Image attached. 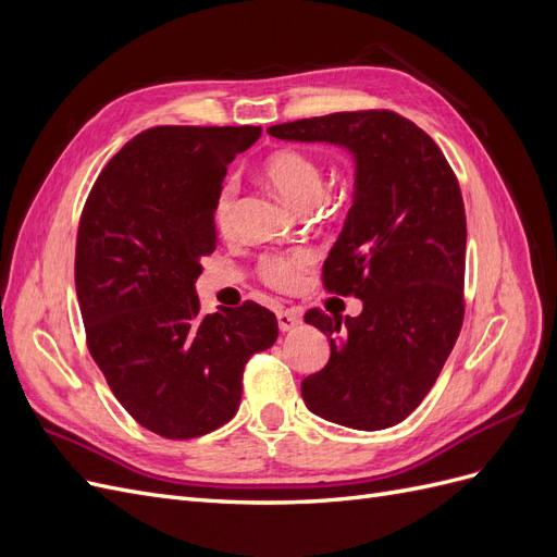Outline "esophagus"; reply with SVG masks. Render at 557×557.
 <instances>
[{
  "label": "esophagus",
  "instance_id": "34e87169",
  "mask_svg": "<svg viewBox=\"0 0 557 557\" xmlns=\"http://www.w3.org/2000/svg\"><path fill=\"white\" fill-rule=\"evenodd\" d=\"M276 318H278V327L283 332H290L293 327H297L301 323V311L299 309H278L276 311Z\"/></svg>",
  "mask_w": 557,
  "mask_h": 557
}]
</instances>
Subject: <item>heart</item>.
<instances>
[{
  "mask_svg": "<svg viewBox=\"0 0 557 557\" xmlns=\"http://www.w3.org/2000/svg\"><path fill=\"white\" fill-rule=\"evenodd\" d=\"M262 174L269 185L288 201L290 207L307 211L318 205L325 195V170L318 158L299 148H281L269 156L262 164ZM239 183L237 178H225L213 197V223L221 232H230L234 223V207H237ZM311 250L272 252L258 262V276L276 290H297L309 267L313 264Z\"/></svg>",
  "mask_w": 557,
  "mask_h": 557,
  "instance_id": "b5f03b06",
  "label": "heart"
}]
</instances>
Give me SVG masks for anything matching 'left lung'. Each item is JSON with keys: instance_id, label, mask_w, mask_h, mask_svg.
Here are the masks:
<instances>
[{"instance_id": "1", "label": "left lung", "mask_w": 557, "mask_h": 557, "mask_svg": "<svg viewBox=\"0 0 557 557\" xmlns=\"http://www.w3.org/2000/svg\"><path fill=\"white\" fill-rule=\"evenodd\" d=\"M267 132L344 146L356 158V195L323 285L360 297L362 313L342 320L307 311L332 352L301 381V397L332 423L393 428L425 399L462 327L467 221L458 178L430 134L387 109L305 117Z\"/></svg>"}]
</instances>
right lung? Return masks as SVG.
<instances>
[{"mask_svg":"<svg viewBox=\"0 0 557 557\" xmlns=\"http://www.w3.org/2000/svg\"><path fill=\"white\" fill-rule=\"evenodd\" d=\"M262 129L160 125L97 176L76 237V295L92 360L115 399L164 440L237 413L244 367L274 346L276 315L244 301L199 313L195 281L215 250L213 197Z\"/></svg>","mask_w":557,"mask_h":557,"instance_id":"right-lung-1","label":"right lung"}]
</instances>
